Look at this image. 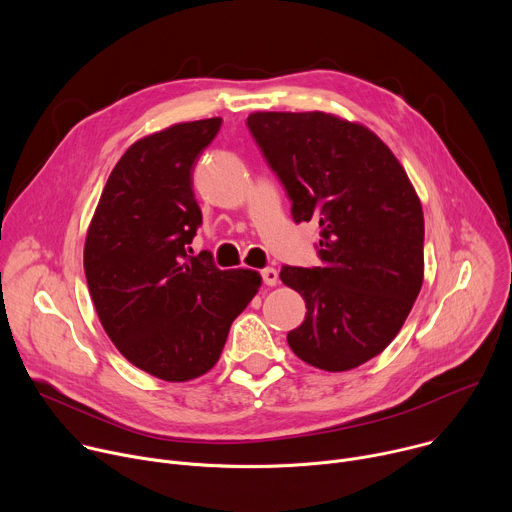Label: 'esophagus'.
I'll return each instance as SVG.
<instances>
[{
    "instance_id": "34e87169",
    "label": "esophagus",
    "mask_w": 512,
    "mask_h": 512,
    "mask_svg": "<svg viewBox=\"0 0 512 512\" xmlns=\"http://www.w3.org/2000/svg\"><path fill=\"white\" fill-rule=\"evenodd\" d=\"M261 277H263L265 285H277V281H279V273H277V269H273V267H265V269L261 271Z\"/></svg>"
}]
</instances>
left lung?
Returning a JSON list of instances; mask_svg holds the SVG:
<instances>
[{
    "instance_id": "obj_1",
    "label": "left lung",
    "mask_w": 512,
    "mask_h": 512,
    "mask_svg": "<svg viewBox=\"0 0 512 512\" xmlns=\"http://www.w3.org/2000/svg\"><path fill=\"white\" fill-rule=\"evenodd\" d=\"M247 127L294 221L320 225L322 265L279 273L308 308L287 344L316 369H356L389 346L419 296L421 202L393 152L360 123L265 111L251 113Z\"/></svg>"
}]
</instances>
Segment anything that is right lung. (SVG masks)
<instances>
[{
    "label": "right lung",
    "instance_id": "1",
    "mask_svg": "<svg viewBox=\"0 0 512 512\" xmlns=\"http://www.w3.org/2000/svg\"><path fill=\"white\" fill-rule=\"evenodd\" d=\"M223 119L178 123L135 141L113 168L85 243L97 316L137 369L182 383L208 373L261 275L190 255L202 223L192 172Z\"/></svg>",
    "mask_w": 512,
    "mask_h": 512
}]
</instances>
